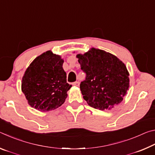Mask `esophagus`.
Listing matches in <instances>:
<instances>
[{
    "label": "esophagus",
    "instance_id": "34e87169",
    "mask_svg": "<svg viewBox=\"0 0 155 155\" xmlns=\"http://www.w3.org/2000/svg\"><path fill=\"white\" fill-rule=\"evenodd\" d=\"M73 85L78 86V85H79V82H78V81H76V82H74V83H73Z\"/></svg>",
    "mask_w": 155,
    "mask_h": 155
}]
</instances>
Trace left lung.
Wrapping results in <instances>:
<instances>
[{
    "instance_id": "1",
    "label": "left lung",
    "mask_w": 155,
    "mask_h": 155,
    "mask_svg": "<svg viewBox=\"0 0 155 155\" xmlns=\"http://www.w3.org/2000/svg\"><path fill=\"white\" fill-rule=\"evenodd\" d=\"M77 57L86 74L80 89L89 105L104 110L121 103L129 87V74L124 63L109 52L94 48Z\"/></svg>"
}]
</instances>
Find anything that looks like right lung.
Listing matches in <instances>:
<instances>
[{"label": "right lung", "instance_id": "right-lung-1", "mask_svg": "<svg viewBox=\"0 0 155 155\" xmlns=\"http://www.w3.org/2000/svg\"><path fill=\"white\" fill-rule=\"evenodd\" d=\"M61 57L47 51L33 60L22 77V91L31 107L40 111L53 110L64 104L67 83Z\"/></svg>", "mask_w": 155, "mask_h": 155}]
</instances>
